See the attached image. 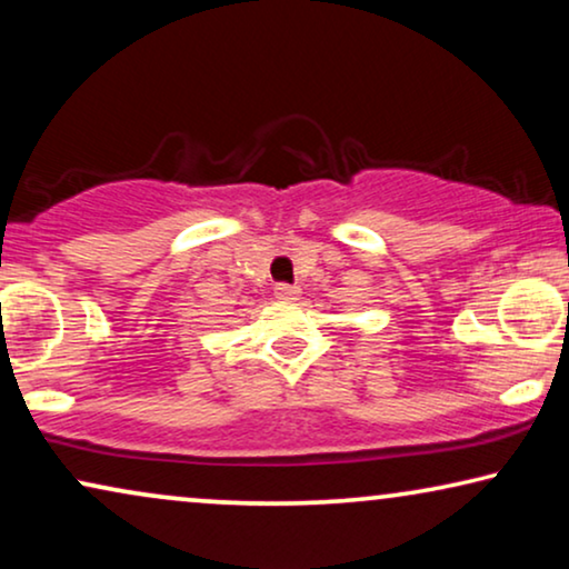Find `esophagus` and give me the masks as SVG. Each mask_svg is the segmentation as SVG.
Here are the masks:
<instances>
[{
  "label": "esophagus",
  "instance_id": "1",
  "mask_svg": "<svg viewBox=\"0 0 569 569\" xmlns=\"http://www.w3.org/2000/svg\"><path fill=\"white\" fill-rule=\"evenodd\" d=\"M274 295H277V300H282V302H292V300H298V295H300V287L298 284H277L274 287Z\"/></svg>",
  "mask_w": 569,
  "mask_h": 569
}]
</instances>
